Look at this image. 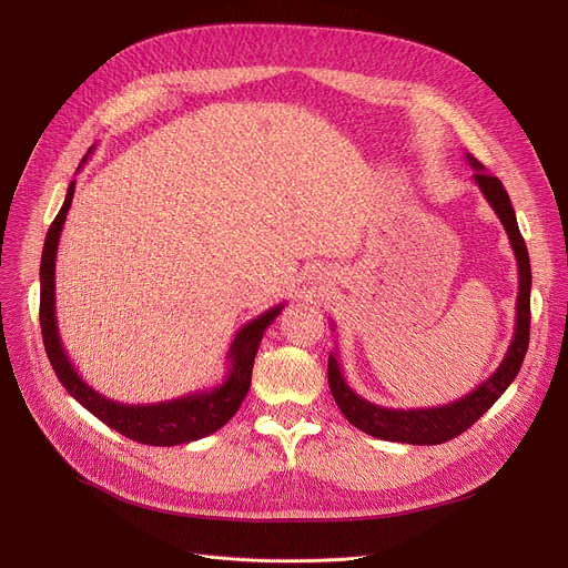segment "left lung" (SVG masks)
<instances>
[{
    "mask_svg": "<svg viewBox=\"0 0 568 568\" xmlns=\"http://www.w3.org/2000/svg\"><path fill=\"white\" fill-rule=\"evenodd\" d=\"M471 165L474 184L479 186L493 212L501 221L506 234H509V242L518 262V302H516V329L509 349H506L499 368L474 392L467 396L439 407H416V409H394V407H382L375 405L359 394L349 389L341 373V364L336 352L329 354V389L345 414V419L364 430L366 435H373L377 439H389V442H403V444H442L458 437L465 433L476 419L495 405V400L509 389V384L516 379L523 359L527 354L529 345V292H531V266L525 239L518 230L516 212L511 206L509 193L501 186L497 176L488 174L486 168L476 161L474 156H465ZM334 326V324H332Z\"/></svg>",
    "mask_w": 568,
    "mask_h": 568,
    "instance_id": "obj_1",
    "label": "left lung"
}]
</instances>
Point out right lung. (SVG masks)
<instances>
[{
    "label": "right lung",
    "mask_w": 568,
    "mask_h": 568,
    "mask_svg": "<svg viewBox=\"0 0 568 568\" xmlns=\"http://www.w3.org/2000/svg\"><path fill=\"white\" fill-rule=\"evenodd\" d=\"M92 149H89V152H92ZM87 156L82 159L80 165H84ZM73 193H75V182L69 184L67 200L45 234L43 255H41V334H43V345H45L54 375L64 384V389L84 409L92 412L99 422H103L105 426L114 428L116 433H122L133 442L149 444V446H176V444H189L216 433L232 419L239 405L244 403L251 389V375H253V364H255L260 341L266 332V326L281 315L285 304H278L274 308L260 313L236 332L227 349V375L221 384L212 386V389H202V392H193L172 400L146 403V405H126L99 394L94 386H89L78 375L75 366L71 364L69 354L62 345V338H59L57 313H54L57 246L73 202Z\"/></svg>",
    "instance_id": "add662e5"
}]
</instances>
